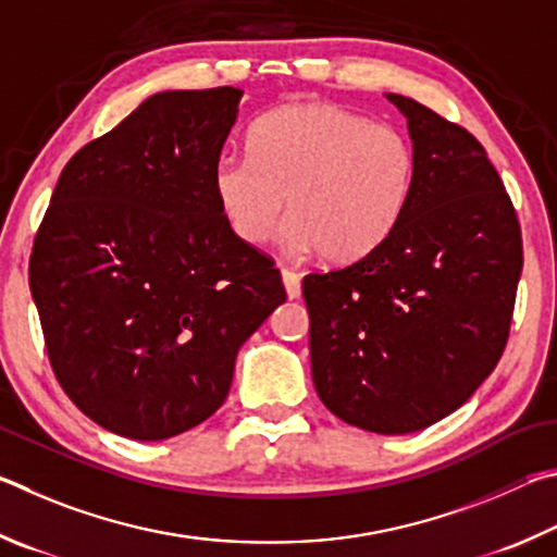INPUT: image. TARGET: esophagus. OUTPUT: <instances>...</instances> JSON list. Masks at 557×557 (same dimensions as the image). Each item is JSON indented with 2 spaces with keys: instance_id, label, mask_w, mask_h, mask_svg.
I'll return each instance as SVG.
<instances>
[{
  "instance_id": "34e87169",
  "label": "esophagus",
  "mask_w": 557,
  "mask_h": 557,
  "mask_svg": "<svg viewBox=\"0 0 557 557\" xmlns=\"http://www.w3.org/2000/svg\"><path fill=\"white\" fill-rule=\"evenodd\" d=\"M281 278H284V286H286V296L294 300L300 296V276L294 269H281Z\"/></svg>"
}]
</instances>
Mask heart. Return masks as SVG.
<instances>
[{"instance_id": "obj_1", "label": "heart", "mask_w": 557, "mask_h": 557, "mask_svg": "<svg viewBox=\"0 0 557 557\" xmlns=\"http://www.w3.org/2000/svg\"><path fill=\"white\" fill-rule=\"evenodd\" d=\"M413 178L401 129L333 102H290L251 126L249 151L214 161L212 190L242 242H267L288 205L286 249L349 263L394 232Z\"/></svg>"}]
</instances>
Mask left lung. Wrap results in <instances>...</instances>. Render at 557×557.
Masks as SVG:
<instances>
[{"label":"left lung","instance_id":"left-lung-1","mask_svg":"<svg viewBox=\"0 0 557 557\" xmlns=\"http://www.w3.org/2000/svg\"><path fill=\"white\" fill-rule=\"evenodd\" d=\"M416 178L394 232L349 267L308 273L310 369L330 411L416 433L457 411L509 339L521 227L484 146L404 95Z\"/></svg>","mask_w":557,"mask_h":557}]
</instances>
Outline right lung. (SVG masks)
Masks as SVG:
<instances>
[{"label": "right lung", "instance_id": "add662e5", "mask_svg": "<svg viewBox=\"0 0 557 557\" xmlns=\"http://www.w3.org/2000/svg\"><path fill=\"white\" fill-rule=\"evenodd\" d=\"M239 100L237 87L151 95L65 163L36 232L28 286L58 384L132 441L218 411L239 347L286 300L212 190Z\"/></svg>", "mask_w": 557, "mask_h": 557}]
</instances>
